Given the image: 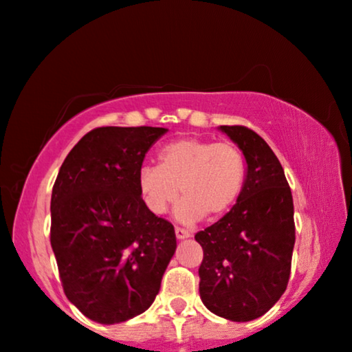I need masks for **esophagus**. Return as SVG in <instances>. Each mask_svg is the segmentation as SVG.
Masks as SVG:
<instances>
[{
  "label": "esophagus",
  "instance_id": "34e87169",
  "mask_svg": "<svg viewBox=\"0 0 352 352\" xmlns=\"http://www.w3.org/2000/svg\"><path fill=\"white\" fill-rule=\"evenodd\" d=\"M175 236H177V240H185V238L190 236V232L185 230V228L175 227Z\"/></svg>",
  "mask_w": 352,
  "mask_h": 352
}]
</instances>
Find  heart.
<instances>
[{"mask_svg": "<svg viewBox=\"0 0 352 352\" xmlns=\"http://www.w3.org/2000/svg\"><path fill=\"white\" fill-rule=\"evenodd\" d=\"M248 164L233 143L179 138L164 144L157 166L138 172V191L149 212L162 215L182 195L175 217L182 223L223 217L245 190Z\"/></svg>", "mask_w": 352, "mask_h": 352, "instance_id": "b5f03b06", "label": "heart"}]
</instances>
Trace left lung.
<instances>
[{
	"instance_id": "8db88e82",
	"label": "left lung",
	"mask_w": 352,
	"mask_h": 352,
	"mask_svg": "<svg viewBox=\"0 0 352 352\" xmlns=\"http://www.w3.org/2000/svg\"><path fill=\"white\" fill-rule=\"evenodd\" d=\"M246 157L238 203L198 232L199 296L215 316L248 322L264 316L287 289L294 248L293 196L269 144L243 125H220Z\"/></svg>"
}]
</instances>
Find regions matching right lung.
Masks as SVG:
<instances>
[{"label":"right lung","mask_w":352,"mask_h":352,"mask_svg":"<svg viewBox=\"0 0 352 352\" xmlns=\"http://www.w3.org/2000/svg\"><path fill=\"white\" fill-rule=\"evenodd\" d=\"M161 127H98L64 159L51 195V232L70 302L100 323L146 311L177 248L168 220L144 208L138 172Z\"/></svg>","instance_id":"1"}]
</instances>
